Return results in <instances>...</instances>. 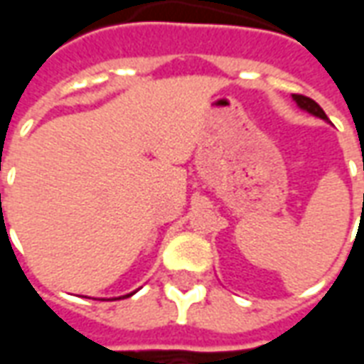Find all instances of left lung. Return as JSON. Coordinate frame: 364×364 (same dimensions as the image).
I'll return each mask as SVG.
<instances>
[{"label":"left lung","instance_id":"8db88e82","mask_svg":"<svg viewBox=\"0 0 364 364\" xmlns=\"http://www.w3.org/2000/svg\"><path fill=\"white\" fill-rule=\"evenodd\" d=\"M292 99H294V103L302 109V111L310 112V114H314V117H318V119H323L328 120V117H326V112H323V109H321L320 105L316 103L314 99H310V97H304V95H292ZM363 169H364V164H363Z\"/></svg>","mask_w":364,"mask_h":364}]
</instances>
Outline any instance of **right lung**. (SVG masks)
Instances as JSON below:
<instances>
[{"label":"right lung","mask_w":364,"mask_h":364,"mask_svg":"<svg viewBox=\"0 0 364 364\" xmlns=\"http://www.w3.org/2000/svg\"><path fill=\"white\" fill-rule=\"evenodd\" d=\"M0 197H1V195H0ZM127 296H130V294H127ZM120 298H124V296H120ZM114 300H117V298H114Z\"/></svg>","instance_id":"add662e5"}]
</instances>
